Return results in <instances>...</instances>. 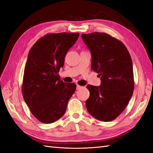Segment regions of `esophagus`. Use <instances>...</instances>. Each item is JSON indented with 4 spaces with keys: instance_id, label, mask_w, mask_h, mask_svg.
I'll use <instances>...</instances> for the list:
<instances>
[{
    "instance_id": "34e87169",
    "label": "esophagus",
    "mask_w": 153,
    "mask_h": 153,
    "mask_svg": "<svg viewBox=\"0 0 153 153\" xmlns=\"http://www.w3.org/2000/svg\"><path fill=\"white\" fill-rule=\"evenodd\" d=\"M82 87V86H80V85H76V89H80V88Z\"/></svg>"
}]
</instances>
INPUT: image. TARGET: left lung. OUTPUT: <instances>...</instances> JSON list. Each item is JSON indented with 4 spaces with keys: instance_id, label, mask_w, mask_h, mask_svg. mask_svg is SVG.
Instances as JSON below:
<instances>
[{
    "instance_id": "1",
    "label": "left lung",
    "mask_w": 153,
    "mask_h": 153,
    "mask_svg": "<svg viewBox=\"0 0 153 153\" xmlns=\"http://www.w3.org/2000/svg\"><path fill=\"white\" fill-rule=\"evenodd\" d=\"M82 38L91 52V68L101 80L99 87H86L90 92L85 102L87 110L100 121H113L123 112L133 95L130 54L121 41L106 33L82 34Z\"/></svg>"
}]
</instances>
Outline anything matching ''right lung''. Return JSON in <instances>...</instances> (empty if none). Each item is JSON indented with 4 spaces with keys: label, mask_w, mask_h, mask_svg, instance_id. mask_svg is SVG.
<instances>
[{
    "label": "right lung",
    "mask_w": 153,
    "mask_h": 153,
    "mask_svg": "<svg viewBox=\"0 0 153 153\" xmlns=\"http://www.w3.org/2000/svg\"><path fill=\"white\" fill-rule=\"evenodd\" d=\"M79 33L47 34L30 48L24 69L22 94L31 113L41 123H52L66 112L76 90L74 83H64L59 72L69 49Z\"/></svg>",
    "instance_id": "add662e5"
}]
</instances>
